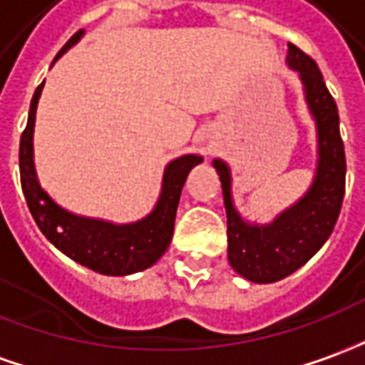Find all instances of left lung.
Instances as JSON below:
<instances>
[{
    "mask_svg": "<svg viewBox=\"0 0 365 365\" xmlns=\"http://www.w3.org/2000/svg\"><path fill=\"white\" fill-rule=\"evenodd\" d=\"M286 61L299 73L307 108L318 130V165L314 183L304 197L272 224H250L234 207L227 163L214 160L227 215V259L240 276L255 284L284 279L326 244L338 222L346 192V153L339 135L338 106L326 88L318 63L307 53L287 43Z\"/></svg>",
    "mask_w": 365,
    "mask_h": 365,
    "instance_id": "8db88e82",
    "label": "left lung"
}]
</instances>
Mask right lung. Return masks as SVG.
Wrapping results in <instances>:
<instances>
[{
	"label": "right lung",
	"mask_w": 365,
	"mask_h": 365,
	"mask_svg": "<svg viewBox=\"0 0 365 365\" xmlns=\"http://www.w3.org/2000/svg\"><path fill=\"white\" fill-rule=\"evenodd\" d=\"M81 36L83 31L73 34L68 43L61 47L56 59L61 58L69 47L76 46ZM41 89L43 83L34 93L27 125L19 141L21 190L37 227L61 254L103 276H128L153 266L172 242L175 212L183 183L193 165L202 163V155L190 153L168 163L163 172L160 200L153 212L140 222L111 224L103 220L71 214L53 202L37 182L34 163V125Z\"/></svg>",
	"instance_id": "1"
}]
</instances>
